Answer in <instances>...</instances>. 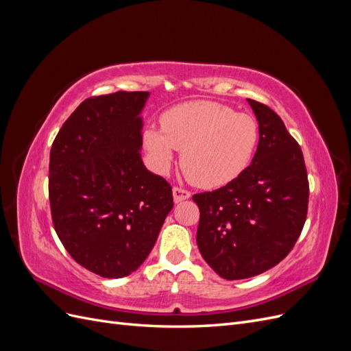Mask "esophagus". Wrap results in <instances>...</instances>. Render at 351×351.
Returning <instances> with one entry per match:
<instances>
[{
	"label": "esophagus",
	"instance_id": "1",
	"mask_svg": "<svg viewBox=\"0 0 351 351\" xmlns=\"http://www.w3.org/2000/svg\"><path fill=\"white\" fill-rule=\"evenodd\" d=\"M173 196H174V202H176V204H178V202H183V200L189 199L192 195H190V192H189V190H186V189L174 187V189H173Z\"/></svg>",
	"mask_w": 351,
	"mask_h": 351
}]
</instances>
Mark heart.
<instances>
[{"label":"heart","mask_w":351,"mask_h":351,"mask_svg":"<svg viewBox=\"0 0 351 351\" xmlns=\"http://www.w3.org/2000/svg\"><path fill=\"white\" fill-rule=\"evenodd\" d=\"M162 127H147L143 143L158 173H167L177 151L190 182L219 187L236 180L252 162L259 143L254 117L212 101L180 104L162 115Z\"/></svg>","instance_id":"heart-1"}]
</instances>
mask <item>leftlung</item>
Here are the masks:
<instances>
[{"label": "left lung", "instance_id": "left-lung-1", "mask_svg": "<svg viewBox=\"0 0 351 351\" xmlns=\"http://www.w3.org/2000/svg\"><path fill=\"white\" fill-rule=\"evenodd\" d=\"M247 101L259 121L252 164L224 187L193 195L200 254L226 280L250 278L280 263L300 236L309 204L299 143L268 105Z\"/></svg>", "mask_w": 351, "mask_h": 351}]
</instances>
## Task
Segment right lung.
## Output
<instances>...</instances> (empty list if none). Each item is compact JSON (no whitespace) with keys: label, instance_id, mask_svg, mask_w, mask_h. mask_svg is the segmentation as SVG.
<instances>
[{"label":"right lung","instance_id":"1","mask_svg":"<svg viewBox=\"0 0 351 351\" xmlns=\"http://www.w3.org/2000/svg\"><path fill=\"white\" fill-rule=\"evenodd\" d=\"M149 92L84 99L49 154V205L62 246L104 278L134 272L151 253L173 190L142 162L141 112Z\"/></svg>","mask_w":351,"mask_h":351}]
</instances>
